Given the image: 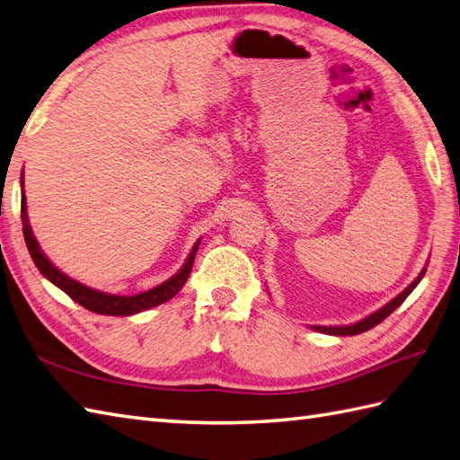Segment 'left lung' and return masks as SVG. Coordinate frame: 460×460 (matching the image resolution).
I'll list each match as a JSON object with an SVG mask.
<instances>
[{"instance_id": "obj_1", "label": "left lung", "mask_w": 460, "mask_h": 460, "mask_svg": "<svg viewBox=\"0 0 460 460\" xmlns=\"http://www.w3.org/2000/svg\"><path fill=\"white\" fill-rule=\"evenodd\" d=\"M423 274H425V269L420 272V276L418 279H415L408 288H405V290L400 294V296H396L394 297L392 302H388L386 305L384 307H380L378 312H375L372 315H368V317H365V319H360V322H357V323H352V325H345V327H325V325H314V329L315 331H319V333H327V335H339V337H345V335H358V333H365V331H368V329H372L375 325H378L380 322H384V319H386L394 309L396 307H400L402 304H403V300L405 297H408L411 292H413V288L420 284V280L423 279Z\"/></svg>"}]
</instances>
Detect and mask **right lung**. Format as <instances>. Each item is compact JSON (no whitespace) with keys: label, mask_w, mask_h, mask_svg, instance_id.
I'll return each mask as SVG.
<instances>
[{"label":"right lung","mask_w":460,"mask_h":460,"mask_svg":"<svg viewBox=\"0 0 460 460\" xmlns=\"http://www.w3.org/2000/svg\"><path fill=\"white\" fill-rule=\"evenodd\" d=\"M21 223H23V234H25L29 254H31V259H33L37 269L40 270V274L45 276V279H49L55 286H58L64 294H68L74 302H78L82 307L90 309V312H93V314H102V315H133V314L145 312V309H151L155 305L168 302L170 297H174L181 290V286L186 284L188 276L191 272V266H194L196 251L199 247V241H198L194 244V249H191L184 266H181L172 279H168L166 282L158 284L156 288H153V290H146V292L135 294V296H115V294H105L100 290H92L90 286H84L76 280L68 279L66 274L60 272L57 266L52 264L45 254H42L35 234H33V231H31V226H29L25 196H23V199H21Z\"/></svg>","instance_id":"obj_1"}]
</instances>
